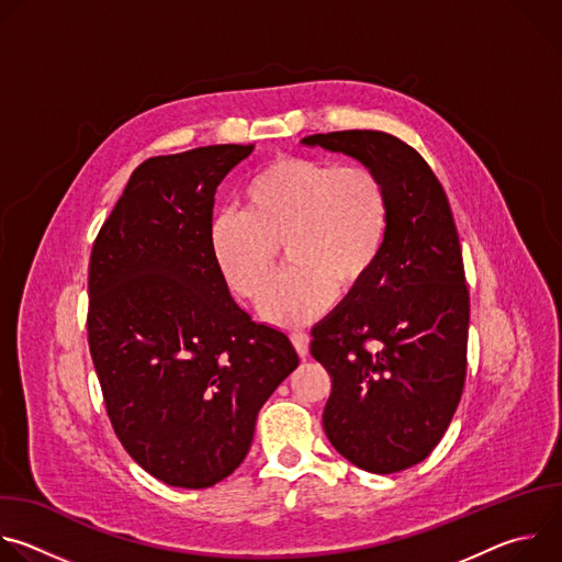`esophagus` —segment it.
<instances>
[{
  "label": "esophagus",
  "mask_w": 562,
  "mask_h": 562,
  "mask_svg": "<svg viewBox=\"0 0 562 562\" xmlns=\"http://www.w3.org/2000/svg\"><path fill=\"white\" fill-rule=\"evenodd\" d=\"M291 342H293V347H295L300 358L308 356V336L304 331H293L291 334Z\"/></svg>",
  "instance_id": "esophagus-1"
}]
</instances>
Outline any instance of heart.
Returning a JSON list of instances; mask_svg holds the SVG:
<instances>
[{
  "mask_svg": "<svg viewBox=\"0 0 562 562\" xmlns=\"http://www.w3.org/2000/svg\"><path fill=\"white\" fill-rule=\"evenodd\" d=\"M243 211L211 222V251L226 284L258 302L276 273L278 249L291 265L262 304L269 323L300 327L323 315L336 293L358 291L378 269L391 231L382 178L362 165L286 155L245 187Z\"/></svg>",
  "mask_w": 562,
  "mask_h": 562,
  "instance_id": "obj_1",
  "label": "heart"
}]
</instances>
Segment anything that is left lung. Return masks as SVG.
<instances>
[{
	"instance_id": "obj_1",
	"label": "left lung",
	"mask_w": 562,
	"mask_h": 562,
	"mask_svg": "<svg viewBox=\"0 0 562 562\" xmlns=\"http://www.w3.org/2000/svg\"><path fill=\"white\" fill-rule=\"evenodd\" d=\"M356 157L386 184L391 231L373 276L311 336L331 375L325 434L349 462L395 473L445 436L464 386L469 291L442 184L423 155L382 131L302 139Z\"/></svg>"
}]
</instances>
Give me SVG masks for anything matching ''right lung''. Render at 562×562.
Returning <instances> with one entry per match:
<instances>
[{"label": "right lung", "instance_id": "obj_1", "mask_svg": "<svg viewBox=\"0 0 562 562\" xmlns=\"http://www.w3.org/2000/svg\"><path fill=\"white\" fill-rule=\"evenodd\" d=\"M251 150L148 157L91 254L87 329L106 414L128 456L171 487L231 475L300 362L282 331L235 304L211 251L215 191Z\"/></svg>", "mask_w": 562, "mask_h": 562}]
</instances>
